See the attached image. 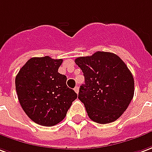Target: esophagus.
I'll list each match as a JSON object with an SVG mask.
<instances>
[{
  "mask_svg": "<svg viewBox=\"0 0 152 152\" xmlns=\"http://www.w3.org/2000/svg\"><path fill=\"white\" fill-rule=\"evenodd\" d=\"M74 91H75V92H76V94H78V92H79V87L78 86L75 87V88H74Z\"/></svg>",
  "mask_w": 152,
  "mask_h": 152,
  "instance_id": "obj_1",
  "label": "esophagus"
}]
</instances>
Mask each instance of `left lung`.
Returning a JSON list of instances; mask_svg holds the SVG:
<instances>
[{"instance_id":"1","label":"left lung","mask_w":152,"mask_h":152,"mask_svg":"<svg viewBox=\"0 0 152 152\" xmlns=\"http://www.w3.org/2000/svg\"><path fill=\"white\" fill-rule=\"evenodd\" d=\"M75 62L85 76L78 98L89 118L101 124L117 120L134 94V79L128 66L116 54L107 52L80 57Z\"/></svg>"}]
</instances>
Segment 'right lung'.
I'll list each match as a JSON object with an SVG mask.
<instances>
[{
    "mask_svg": "<svg viewBox=\"0 0 152 152\" xmlns=\"http://www.w3.org/2000/svg\"><path fill=\"white\" fill-rule=\"evenodd\" d=\"M62 59L48 56L32 58L15 77V90L22 109L36 124L51 127L64 119L75 91L66 86V76L58 72Z\"/></svg>",
    "mask_w": 152,
    "mask_h": 152,
    "instance_id": "add662e5",
    "label": "right lung"
}]
</instances>
